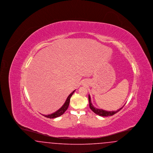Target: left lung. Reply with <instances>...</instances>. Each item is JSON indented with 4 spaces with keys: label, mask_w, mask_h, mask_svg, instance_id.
Masks as SVG:
<instances>
[{
    "label": "left lung",
    "mask_w": 153,
    "mask_h": 153,
    "mask_svg": "<svg viewBox=\"0 0 153 153\" xmlns=\"http://www.w3.org/2000/svg\"><path fill=\"white\" fill-rule=\"evenodd\" d=\"M88 99H89V107L91 109V110L95 112L96 114L101 116V117H109V116H112L114 114H115L117 112H119L120 110L122 109L123 107L120 108V109H117V111H107L105 110H103L102 109H98L94 107V106L92 105L91 102V97L89 95L88 96Z\"/></svg>",
    "instance_id": "8db88e82"
}]
</instances>
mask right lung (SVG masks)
<instances>
[{"mask_svg": "<svg viewBox=\"0 0 153 153\" xmlns=\"http://www.w3.org/2000/svg\"><path fill=\"white\" fill-rule=\"evenodd\" d=\"M75 90L73 91V92L70 94V95L68 96V97H67L66 100L65 102L64 103V104L59 108V109L57 110L56 112L51 114V115H43L44 117H48V118H50V119H53V118H56V117H59L61 115H62L68 109V107H69V102H70V99H71V97H72V96L73 94V93L74 92Z\"/></svg>", "mask_w": 153, "mask_h": 153, "instance_id": "right-lung-1", "label": "right lung"}]
</instances>
